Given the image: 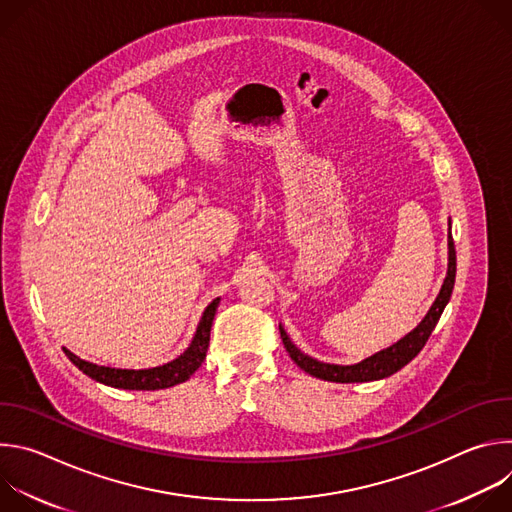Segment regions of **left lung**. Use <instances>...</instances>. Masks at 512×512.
Masks as SVG:
<instances>
[{
    "mask_svg": "<svg viewBox=\"0 0 512 512\" xmlns=\"http://www.w3.org/2000/svg\"><path fill=\"white\" fill-rule=\"evenodd\" d=\"M448 245H450V263H448V275L444 279L440 296L435 298L433 306L429 308V312L421 320V324L413 332H409L405 338H401L397 344L373 354L371 358L362 360L358 364H348V367H342V364L320 362V360L304 354L302 350L296 348L294 342L287 338L285 330L279 326L283 346L289 352L291 360H294L298 367L302 371H306L308 375L324 379V381H334V383L377 381V379H385V377H391L393 373L401 371L407 362H411L421 352V348L425 346L427 338L431 336L437 320H440L446 304L452 298V289H454V281H456V247H454L452 235L448 237Z\"/></svg>",
    "mask_w": 512,
    "mask_h": 512,
    "instance_id": "obj_1",
    "label": "left lung"
}]
</instances>
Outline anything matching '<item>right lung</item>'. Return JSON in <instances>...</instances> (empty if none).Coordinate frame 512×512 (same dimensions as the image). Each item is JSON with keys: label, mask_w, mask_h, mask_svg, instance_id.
<instances>
[{"label": "right lung", "mask_w": 512, "mask_h": 512, "mask_svg": "<svg viewBox=\"0 0 512 512\" xmlns=\"http://www.w3.org/2000/svg\"><path fill=\"white\" fill-rule=\"evenodd\" d=\"M218 306V298L212 300L204 314L202 320L196 328L194 340L188 346V350H184V354H180L176 360L162 364V367H154V369H113V367H101V364L83 360L81 356H77L75 352H70L68 348H64L66 356L77 364V367L89 375L91 379L111 385V387H119V389H135V391H156V389H168L174 385H180L184 381L190 379V375L200 367L206 350H208V340H210V326H212V318Z\"/></svg>", "instance_id": "right-lung-1"}]
</instances>
